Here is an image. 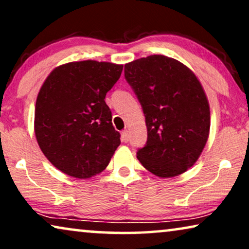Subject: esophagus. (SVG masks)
<instances>
[{
  "mask_svg": "<svg viewBox=\"0 0 249 249\" xmlns=\"http://www.w3.org/2000/svg\"><path fill=\"white\" fill-rule=\"evenodd\" d=\"M121 137H122V141H124V142H129V138H130V135H129V131H128V130L122 131Z\"/></svg>",
  "mask_w": 249,
  "mask_h": 249,
  "instance_id": "34e87169",
  "label": "esophagus"
}]
</instances>
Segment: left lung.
Here are the masks:
<instances>
[{"label": "left lung", "mask_w": 249, "mask_h": 249, "mask_svg": "<svg viewBox=\"0 0 249 249\" xmlns=\"http://www.w3.org/2000/svg\"><path fill=\"white\" fill-rule=\"evenodd\" d=\"M145 114L147 142L137 151L145 169L171 178L195 164L210 132V105L199 80L172 57L149 55L124 66Z\"/></svg>", "instance_id": "obj_1"}]
</instances>
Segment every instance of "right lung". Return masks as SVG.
I'll return each instance as SVG.
<instances>
[{
	"label": "right lung",
	"mask_w": 249,
	"mask_h": 249,
	"mask_svg": "<svg viewBox=\"0 0 249 249\" xmlns=\"http://www.w3.org/2000/svg\"><path fill=\"white\" fill-rule=\"evenodd\" d=\"M122 68L93 60L70 62L44 81L35 107L36 139L47 160L66 175L79 179L97 175L120 145L104 100Z\"/></svg>",
	"instance_id": "1"
}]
</instances>
